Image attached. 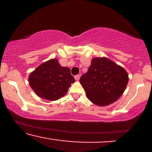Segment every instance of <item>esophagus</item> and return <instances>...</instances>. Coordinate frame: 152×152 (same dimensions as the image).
<instances>
[{
	"instance_id": "esophagus-1",
	"label": "esophagus",
	"mask_w": 152,
	"mask_h": 152,
	"mask_svg": "<svg viewBox=\"0 0 152 152\" xmlns=\"http://www.w3.org/2000/svg\"><path fill=\"white\" fill-rule=\"evenodd\" d=\"M80 77H81V75L80 74H78V75H76V76H74L75 79H76V81H78V80L80 79Z\"/></svg>"
}]
</instances>
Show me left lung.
<instances>
[{"instance_id": "1", "label": "left lung", "mask_w": 152, "mask_h": 152, "mask_svg": "<svg viewBox=\"0 0 152 152\" xmlns=\"http://www.w3.org/2000/svg\"><path fill=\"white\" fill-rule=\"evenodd\" d=\"M128 81L126 70L105 57L92 59L87 73L80 78L87 98L100 106L117 101L126 89Z\"/></svg>"}]
</instances>
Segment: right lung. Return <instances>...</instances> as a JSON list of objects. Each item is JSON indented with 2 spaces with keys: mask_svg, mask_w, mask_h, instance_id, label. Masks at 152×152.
<instances>
[{
  "mask_svg": "<svg viewBox=\"0 0 152 152\" xmlns=\"http://www.w3.org/2000/svg\"><path fill=\"white\" fill-rule=\"evenodd\" d=\"M29 84L41 98L49 101L61 99L67 93L71 83H74L70 69L63 67L56 58L38 66L28 77Z\"/></svg>",
  "mask_w": 152,
  "mask_h": 152,
  "instance_id": "obj_1",
  "label": "right lung"
}]
</instances>
